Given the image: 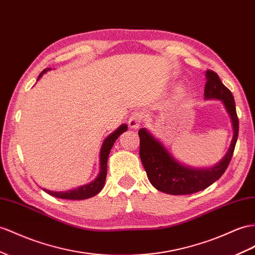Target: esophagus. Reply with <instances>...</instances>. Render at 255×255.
<instances>
[{"mask_svg":"<svg viewBox=\"0 0 255 255\" xmlns=\"http://www.w3.org/2000/svg\"><path fill=\"white\" fill-rule=\"evenodd\" d=\"M142 123V115L140 113H132V115L129 117V121H128V126L130 129H133L136 130Z\"/></svg>","mask_w":255,"mask_h":255,"instance_id":"34e87169","label":"esophagus"}]
</instances>
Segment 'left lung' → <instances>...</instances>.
<instances>
[{
    "instance_id": "obj_1",
    "label": "left lung",
    "mask_w": 255,
    "mask_h": 255,
    "mask_svg": "<svg viewBox=\"0 0 255 255\" xmlns=\"http://www.w3.org/2000/svg\"><path fill=\"white\" fill-rule=\"evenodd\" d=\"M206 80L205 99L222 101L231 119L233 126L231 145L224 157L217 165L209 168H195L182 164L151 131L146 128H141L139 130L140 158L148 181L160 192L170 195L197 193L219 180L230 165L239 129L235 100L231 90L224 86L215 72L206 71Z\"/></svg>"
}]
</instances>
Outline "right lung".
Here are the masks:
<instances>
[{"label":"right lung","instance_id":"1","mask_svg":"<svg viewBox=\"0 0 255 255\" xmlns=\"http://www.w3.org/2000/svg\"><path fill=\"white\" fill-rule=\"evenodd\" d=\"M51 70L50 68L45 69L42 73L38 75L37 81L40 80L42 75L44 73H46L47 71ZM128 126L126 124H123L119 128H117L115 131H113L111 134H109L106 139H104L102 146L100 149V171L99 174L97 175V178L91 181L90 183L86 185H82L78 186L76 188H73V190H69V191H64V192H54V191H49L46 190V188H43V190L46 192L47 194L54 196L56 198H62V199H70V200H82V199H87L90 197H94L95 195L99 194L101 190L104 186V183H106V178H107V170H108V158H109V154L111 152V148L114 145L115 141L117 138L123 133L127 131Z\"/></svg>","mask_w":255,"mask_h":255}]
</instances>
